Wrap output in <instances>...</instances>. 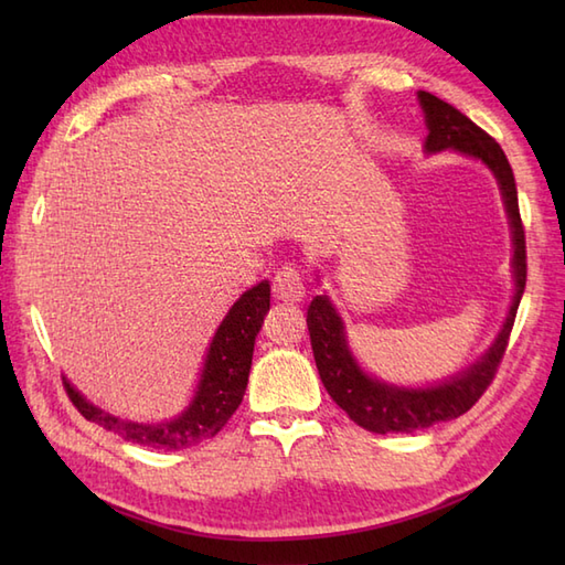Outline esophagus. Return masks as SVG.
Instances as JSON below:
<instances>
[{
	"mask_svg": "<svg viewBox=\"0 0 565 565\" xmlns=\"http://www.w3.org/2000/svg\"><path fill=\"white\" fill-rule=\"evenodd\" d=\"M306 296V284L301 279V271L296 267H281L274 276V298L279 301H291L298 303L303 301Z\"/></svg>",
	"mask_w": 565,
	"mask_h": 565,
	"instance_id": "esophagus-1",
	"label": "esophagus"
}]
</instances>
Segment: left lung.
<instances>
[{"label":"left lung","instance_id":"1","mask_svg":"<svg viewBox=\"0 0 565 565\" xmlns=\"http://www.w3.org/2000/svg\"><path fill=\"white\" fill-rule=\"evenodd\" d=\"M417 102L423 106L427 138L425 152L435 154L441 150H454L463 158L481 160L500 186L502 203H505L510 233H512V276H514V296L493 344L476 359L473 364L456 371L449 379L429 386H395V383L381 381L366 374L362 364L350 350L344 332V320L338 308L332 306L330 296H316L308 306V332L310 347H313L316 366L322 386L328 388L332 401L350 415L359 427L376 435L388 431H415L437 423H447L471 411L476 401L481 398L493 381L498 364L510 340L514 326V316L524 294L526 284V247H524V227L520 218L518 186H514L512 167L505 152L486 130L478 128L471 118H466L451 104L441 102L429 92H417Z\"/></svg>","mask_w":565,"mask_h":565}]
</instances>
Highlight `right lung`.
I'll list each match as a JSON object with an SVG mask.
<instances>
[{
    "label": "right lung",
    "mask_w": 565,
    "mask_h": 565,
    "mask_svg": "<svg viewBox=\"0 0 565 565\" xmlns=\"http://www.w3.org/2000/svg\"><path fill=\"white\" fill-rule=\"evenodd\" d=\"M269 281H259L227 310L209 344L206 359H203L194 398L184 407L182 415L164 419V423H134V419L102 411L84 398L67 379H63L70 401L89 423H97L126 441L140 444V447L186 449L215 437L233 417L237 405L243 403L255 340L269 310Z\"/></svg>",
    "instance_id": "1"
}]
</instances>
